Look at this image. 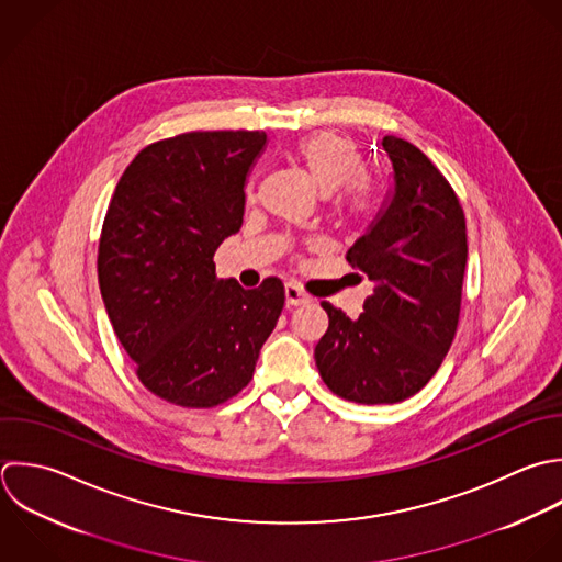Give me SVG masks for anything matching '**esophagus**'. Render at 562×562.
Segmentation results:
<instances>
[{"mask_svg":"<svg viewBox=\"0 0 562 562\" xmlns=\"http://www.w3.org/2000/svg\"><path fill=\"white\" fill-rule=\"evenodd\" d=\"M284 297H286V306H302V304L311 302V297L295 284L284 286Z\"/></svg>","mask_w":562,"mask_h":562,"instance_id":"34e87169","label":"esophagus"}]
</instances>
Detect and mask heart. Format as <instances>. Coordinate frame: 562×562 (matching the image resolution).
<instances>
[{
	"label": "heart",
	"instance_id": "1",
	"mask_svg": "<svg viewBox=\"0 0 562 562\" xmlns=\"http://www.w3.org/2000/svg\"><path fill=\"white\" fill-rule=\"evenodd\" d=\"M289 157L317 192L333 194L344 188L337 214L346 223H363L372 216L376 205L374 188L361 175L363 159L348 137L333 131L311 133L291 146Z\"/></svg>",
	"mask_w": 562,
	"mask_h": 562
}]
</instances>
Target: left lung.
<instances>
[{
    "mask_svg": "<svg viewBox=\"0 0 562 562\" xmlns=\"http://www.w3.org/2000/svg\"><path fill=\"white\" fill-rule=\"evenodd\" d=\"M381 146L394 186L346 254L374 293L357 319L322 302L328 330L315 346L328 390L361 405L401 403L438 372L458 330L469 254L464 212L445 175L407 139L385 135Z\"/></svg>",
    "mask_w": 562,
    "mask_h": 562,
    "instance_id": "obj_1",
    "label": "left lung"
}]
</instances>
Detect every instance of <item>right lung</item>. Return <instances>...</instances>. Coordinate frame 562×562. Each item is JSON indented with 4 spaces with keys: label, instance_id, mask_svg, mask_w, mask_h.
Here are the masks:
<instances>
[{
    "label": "right lung",
    "instance_id": "1",
    "mask_svg": "<svg viewBox=\"0 0 562 562\" xmlns=\"http://www.w3.org/2000/svg\"><path fill=\"white\" fill-rule=\"evenodd\" d=\"M265 131H194L139 150L111 196L98 284L111 326L146 390L179 407H214L254 376L284 286L216 278L214 251L245 214Z\"/></svg>",
    "mask_w": 562,
    "mask_h": 562
}]
</instances>
